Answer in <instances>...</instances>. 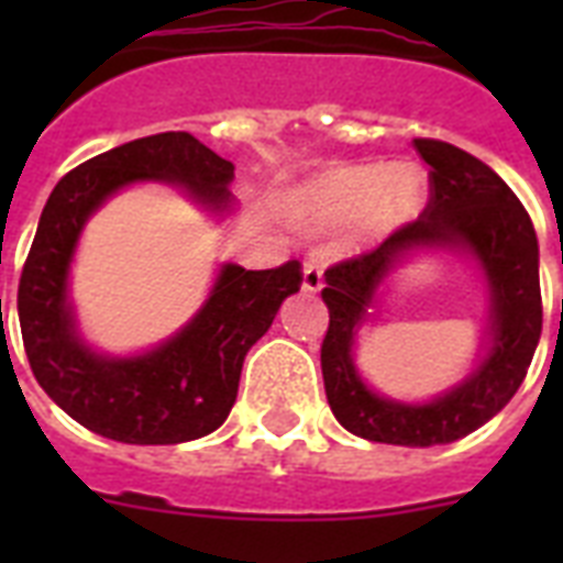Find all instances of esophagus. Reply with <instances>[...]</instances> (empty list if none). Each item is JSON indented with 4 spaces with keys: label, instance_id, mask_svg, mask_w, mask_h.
<instances>
[{
    "label": "esophagus",
    "instance_id": "obj_1",
    "mask_svg": "<svg viewBox=\"0 0 563 563\" xmlns=\"http://www.w3.org/2000/svg\"><path fill=\"white\" fill-rule=\"evenodd\" d=\"M300 289L309 291V295H316V291L324 289V272H321V263H318L316 256H309L307 263H303V280H300Z\"/></svg>",
    "mask_w": 563,
    "mask_h": 563
}]
</instances>
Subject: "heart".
Here are the masks:
<instances>
[{
  "label": "heart",
  "instance_id": "heart-1",
  "mask_svg": "<svg viewBox=\"0 0 563 563\" xmlns=\"http://www.w3.org/2000/svg\"><path fill=\"white\" fill-rule=\"evenodd\" d=\"M427 178L418 166H342L283 195V212L307 230H333L360 219L362 233L383 236L418 216Z\"/></svg>",
  "mask_w": 563,
  "mask_h": 563
}]
</instances>
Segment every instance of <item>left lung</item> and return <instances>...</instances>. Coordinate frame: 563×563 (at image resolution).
<instances>
[{
	"instance_id": "1",
	"label": "left lung",
	"mask_w": 563,
	"mask_h": 563,
	"mask_svg": "<svg viewBox=\"0 0 563 563\" xmlns=\"http://www.w3.org/2000/svg\"><path fill=\"white\" fill-rule=\"evenodd\" d=\"M411 145L429 163L427 210L376 251L324 272L321 298L330 327L321 374L327 402L347 432L379 444L435 446L471 435L517 394L541 339V277L532 219L506 180L450 143ZM423 250H453L481 268L492 300L489 327L481 360L462 384L427 404H406L374 393L361 379L352 351L387 277Z\"/></svg>"
}]
</instances>
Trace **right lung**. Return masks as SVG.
<instances>
[{
    "label": "right lung",
    "instance_id": "add662e5",
    "mask_svg": "<svg viewBox=\"0 0 563 563\" xmlns=\"http://www.w3.org/2000/svg\"><path fill=\"white\" fill-rule=\"evenodd\" d=\"M169 184L212 216H230L233 163L192 134L169 131L117 145L57 180L20 277L22 344L40 388L73 420L122 444H184L228 420L247 351L300 289V263L245 272L224 263L201 309L152 351H96L75 316L69 268L84 224L117 192Z\"/></svg>",
    "mask_w": 563,
    "mask_h": 563
}]
</instances>
